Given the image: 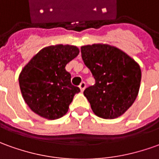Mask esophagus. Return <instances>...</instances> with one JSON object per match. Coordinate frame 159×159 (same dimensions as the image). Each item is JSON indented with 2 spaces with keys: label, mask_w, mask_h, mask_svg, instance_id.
Instances as JSON below:
<instances>
[{
  "label": "esophagus",
  "mask_w": 159,
  "mask_h": 159,
  "mask_svg": "<svg viewBox=\"0 0 159 159\" xmlns=\"http://www.w3.org/2000/svg\"><path fill=\"white\" fill-rule=\"evenodd\" d=\"M85 87H86V84H85V83H81V84L79 85V89L80 90H81V92H83L84 90V89H85Z\"/></svg>",
  "instance_id": "1"
}]
</instances>
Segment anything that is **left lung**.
I'll return each mask as SVG.
<instances>
[{
  "instance_id": "1",
  "label": "left lung",
  "mask_w": 159,
  "mask_h": 159,
  "mask_svg": "<svg viewBox=\"0 0 159 159\" xmlns=\"http://www.w3.org/2000/svg\"><path fill=\"white\" fill-rule=\"evenodd\" d=\"M81 53L96 81L84 91L93 112L104 119L122 116L139 95L142 76L139 64L109 44L82 46Z\"/></svg>"
}]
</instances>
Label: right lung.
<instances>
[{"mask_svg":"<svg viewBox=\"0 0 159 159\" xmlns=\"http://www.w3.org/2000/svg\"><path fill=\"white\" fill-rule=\"evenodd\" d=\"M79 54L73 45H51L41 49L19 75L20 92L30 110L43 118L63 116L78 87L71 84L65 66Z\"/></svg>","mask_w":159,"mask_h":159,"instance_id":"1","label":"right lung"}]
</instances>
